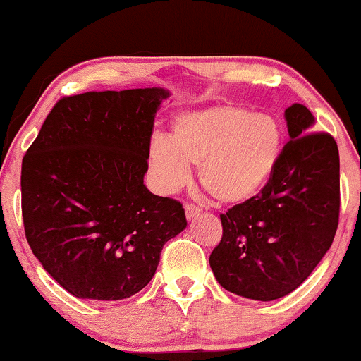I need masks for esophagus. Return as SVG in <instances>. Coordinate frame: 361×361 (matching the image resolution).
<instances>
[{
  "label": "esophagus",
  "instance_id": "1",
  "mask_svg": "<svg viewBox=\"0 0 361 361\" xmlns=\"http://www.w3.org/2000/svg\"><path fill=\"white\" fill-rule=\"evenodd\" d=\"M185 214H186V219H188V221H195V219H197L198 215L202 214V209H200V207L193 205V204H186L185 205Z\"/></svg>",
  "mask_w": 361,
  "mask_h": 361
}]
</instances>
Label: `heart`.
Here are the masks:
<instances>
[{"mask_svg":"<svg viewBox=\"0 0 361 361\" xmlns=\"http://www.w3.org/2000/svg\"><path fill=\"white\" fill-rule=\"evenodd\" d=\"M283 151V130L270 114L239 105H214L178 115L171 137L154 135L147 164L152 185L175 193L198 166V180L219 204L235 205L256 197L275 175Z\"/></svg>","mask_w":361,"mask_h":361,"instance_id":"1","label":"heart"}]
</instances>
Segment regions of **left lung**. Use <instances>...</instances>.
I'll list each match as a JSON object with an SVG mask.
<instances>
[{
    "label": "left lung",
    "mask_w": 361,
    "mask_h": 361,
    "mask_svg": "<svg viewBox=\"0 0 361 361\" xmlns=\"http://www.w3.org/2000/svg\"><path fill=\"white\" fill-rule=\"evenodd\" d=\"M290 140L259 195L221 215L222 239L210 255L215 279L235 295L275 300L293 292L324 258L339 219V152L312 132L307 106L285 110Z\"/></svg>",
    "instance_id": "8db88e82"
}]
</instances>
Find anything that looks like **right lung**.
<instances>
[{"mask_svg": "<svg viewBox=\"0 0 361 361\" xmlns=\"http://www.w3.org/2000/svg\"><path fill=\"white\" fill-rule=\"evenodd\" d=\"M168 97L139 88L61 98L23 157L27 241L78 299L137 293L186 227L183 205L144 185L156 111Z\"/></svg>", "mask_w": 361, "mask_h": 361, "instance_id": "add662e5", "label": "right lung"}]
</instances>
